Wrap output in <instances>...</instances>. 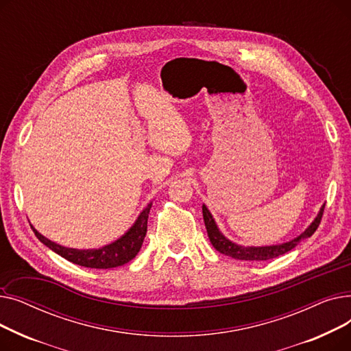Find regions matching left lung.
I'll use <instances>...</instances> for the list:
<instances>
[{"label": "left lung", "instance_id": "obj_1", "mask_svg": "<svg viewBox=\"0 0 351 351\" xmlns=\"http://www.w3.org/2000/svg\"><path fill=\"white\" fill-rule=\"evenodd\" d=\"M202 212H204V220H205V226L208 230L209 241L217 252L223 253L226 256H230V257H233V259H237V261H269V259H274V257L290 252L294 246H298L302 241H304V239L310 237L313 233H315L320 225V220H322V216L324 212V205L322 206L316 219L313 220L311 225L300 236L294 237V239H291V241L280 243V245L257 246V247L256 246H242V245H236V243L230 242L228 237H225V234L220 233L212 213L209 212V209L205 205L202 206Z\"/></svg>", "mask_w": 351, "mask_h": 351}]
</instances>
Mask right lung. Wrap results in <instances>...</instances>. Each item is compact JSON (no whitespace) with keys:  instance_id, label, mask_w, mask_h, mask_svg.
I'll list each match as a JSON object with an SVG mask.
<instances>
[{"instance_id":"add662e5","label":"right lung","mask_w":351,"mask_h":351,"mask_svg":"<svg viewBox=\"0 0 351 351\" xmlns=\"http://www.w3.org/2000/svg\"><path fill=\"white\" fill-rule=\"evenodd\" d=\"M151 208L152 202L141 212L136 222L131 229H129L123 236H121L118 241L109 243L101 249L80 250L65 247L55 242H51L49 239L43 236L34 226H31V229L34 230L35 236L38 237L40 242H43L47 247H49L57 254L62 256L68 262L90 269H112L132 261L141 250L147 230V216H149Z\"/></svg>"}]
</instances>
